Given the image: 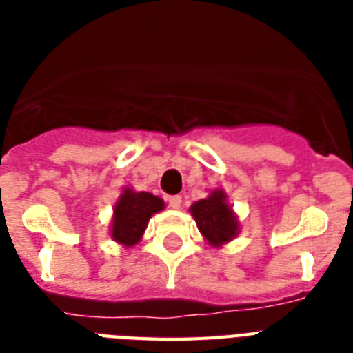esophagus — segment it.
<instances>
[{
  "instance_id": "1",
  "label": "esophagus",
  "mask_w": 353,
  "mask_h": 353,
  "mask_svg": "<svg viewBox=\"0 0 353 353\" xmlns=\"http://www.w3.org/2000/svg\"><path fill=\"white\" fill-rule=\"evenodd\" d=\"M166 201H168V205H170L172 209H179V207H181V196H168V199H166Z\"/></svg>"
}]
</instances>
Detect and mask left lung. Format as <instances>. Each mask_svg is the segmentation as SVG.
I'll use <instances>...</instances> for the list:
<instances>
[{"mask_svg": "<svg viewBox=\"0 0 353 353\" xmlns=\"http://www.w3.org/2000/svg\"><path fill=\"white\" fill-rule=\"evenodd\" d=\"M199 232L210 245L221 247L240 232L238 218L227 203L223 190H212L209 198L199 199L190 207Z\"/></svg>", "mask_w": 353, "mask_h": 353, "instance_id": "left-lung-1", "label": "left lung"}]
</instances>
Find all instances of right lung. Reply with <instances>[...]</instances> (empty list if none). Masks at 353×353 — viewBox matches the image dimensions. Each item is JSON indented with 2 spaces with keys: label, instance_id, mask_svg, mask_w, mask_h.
Segmentation results:
<instances>
[{
  "label": "right lung",
  "instance_id": "right-lung-1",
  "mask_svg": "<svg viewBox=\"0 0 353 353\" xmlns=\"http://www.w3.org/2000/svg\"><path fill=\"white\" fill-rule=\"evenodd\" d=\"M163 209L165 201L154 194L124 188L113 209L112 238L124 247L135 245L143 238L150 218Z\"/></svg>",
  "mask_w": 353,
  "mask_h": 353
}]
</instances>
